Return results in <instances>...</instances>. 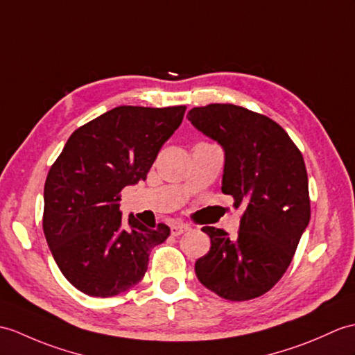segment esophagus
<instances>
[{
	"mask_svg": "<svg viewBox=\"0 0 355 355\" xmlns=\"http://www.w3.org/2000/svg\"><path fill=\"white\" fill-rule=\"evenodd\" d=\"M189 230H191V227H189L187 224H174L171 227V234L172 236H180V234L189 232Z\"/></svg>",
	"mask_w": 355,
	"mask_h": 355,
	"instance_id": "34e87169",
	"label": "esophagus"
}]
</instances>
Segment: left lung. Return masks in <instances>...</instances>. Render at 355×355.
<instances>
[{"instance_id": "obj_1", "label": "left lung", "mask_w": 355, "mask_h": 355, "mask_svg": "<svg viewBox=\"0 0 355 355\" xmlns=\"http://www.w3.org/2000/svg\"><path fill=\"white\" fill-rule=\"evenodd\" d=\"M187 118L224 148L222 193L243 207L233 239L220 228L202 227L211 246L196 260V277L220 298H257L284 275L309 225L302 154L275 121L241 105L193 107Z\"/></svg>"}]
</instances>
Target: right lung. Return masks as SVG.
Segmentation results:
<instances>
[{
  "label": "right lung",
  "mask_w": 355,
  "mask_h": 355,
  "mask_svg": "<svg viewBox=\"0 0 355 355\" xmlns=\"http://www.w3.org/2000/svg\"><path fill=\"white\" fill-rule=\"evenodd\" d=\"M186 105H119L77 128L48 172L44 233L57 266L80 292L109 298L144 278L171 230L122 219L121 191L146 180Z\"/></svg>",
  "instance_id": "right-lung-1"
}]
</instances>
